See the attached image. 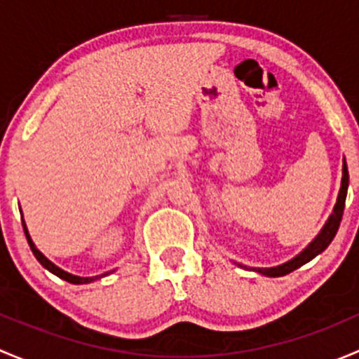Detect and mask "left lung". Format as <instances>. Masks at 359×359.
I'll return each mask as SVG.
<instances>
[{
    "instance_id": "left-lung-1",
    "label": "left lung",
    "mask_w": 359,
    "mask_h": 359,
    "mask_svg": "<svg viewBox=\"0 0 359 359\" xmlns=\"http://www.w3.org/2000/svg\"><path fill=\"white\" fill-rule=\"evenodd\" d=\"M347 186H349V172H347V165H346V159L342 163V182H340V191H339V196H337V203L334 206V212L330 213L328 220L325 222L323 229L320 231L316 238L307 245L302 252L299 253L297 257H293L292 260L288 262L281 264V266L276 267H253V271L257 273L264 274V276H269V278H278V276H285V274L292 273V271L299 269L300 266L307 264L309 260H313L314 257L320 255L328 245L332 243V240L335 238L337 231H339L340 226V220H342V213H344V206H346V196H347Z\"/></svg>"
}]
</instances>
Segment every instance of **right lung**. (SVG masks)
<instances>
[{"instance_id": "1", "label": "right lung", "mask_w": 359, "mask_h": 359, "mask_svg": "<svg viewBox=\"0 0 359 359\" xmlns=\"http://www.w3.org/2000/svg\"><path fill=\"white\" fill-rule=\"evenodd\" d=\"M22 227H24L25 238H27V243H29V247H31L32 253H34V257H36V259H38V262L41 264V266L45 267V269H48L50 273H53V274H55V276H59L60 280H66V281H69V283H72V285H85V283H92V281H95V280H99V278H102V276H107V274H109V273H104V274H100V276L81 278V276H74V274H71V273H67V271L60 269V267H57L55 264L52 262V260H48V259H46V257L43 255V253L39 252L38 248H36V245L32 243L31 236H29L27 226H25V222H24V220H22Z\"/></svg>"}]
</instances>
